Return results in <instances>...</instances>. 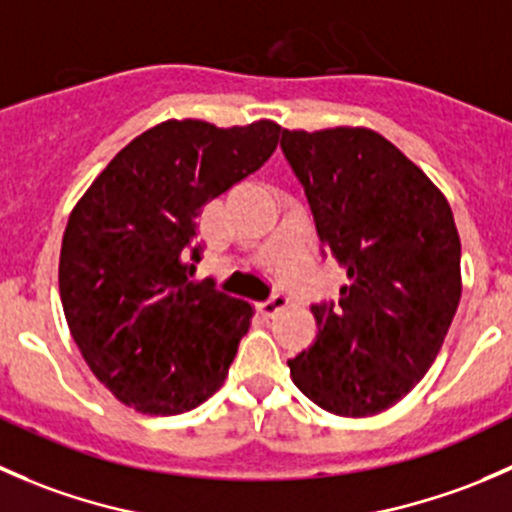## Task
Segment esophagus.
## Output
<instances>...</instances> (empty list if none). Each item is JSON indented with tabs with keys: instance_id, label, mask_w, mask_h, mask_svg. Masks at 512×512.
I'll return each mask as SVG.
<instances>
[{
	"instance_id": "1",
	"label": "esophagus",
	"mask_w": 512,
	"mask_h": 512,
	"mask_svg": "<svg viewBox=\"0 0 512 512\" xmlns=\"http://www.w3.org/2000/svg\"><path fill=\"white\" fill-rule=\"evenodd\" d=\"M286 306H288V298L283 296V293H273L271 298H266V301L258 303V311H261V316L273 318L276 313H281Z\"/></svg>"
}]
</instances>
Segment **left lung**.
I'll return each mask as SVG.
<instances>
[{
  "label": "left lung",
  "mask_w": 512,
  "mask_h": 512,
  "mask_svg": "<svg viewBox=\"0 0 512 512\" xmlns=\"http://www.w3.org/2000/svg\"><path fill=\"white\" fill-rule=\"evenodd\" d=\"M321 256L346 266L338 301L313 303L316 341L288 361L323 411L376 416L416 388L460 301V239L430 179L371 129L288 131Z\"/></svg>",
  "instance_id": "8db88e82"
}]
</instances>
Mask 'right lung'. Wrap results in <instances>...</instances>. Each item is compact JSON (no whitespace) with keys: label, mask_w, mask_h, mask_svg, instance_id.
Masks as SVG:
<instances>
[{"label":"right lung","mask_w":512,"mask_h":512,"mask_svg":"<svg viewBox=\"0 0 512 512\" xmlns=\"http://www.w3.org/2000/svg\"><path fill=\"white\" fill-rule=\"evenodd\" d=\"M281 126L164 121L126 144L74 206L59 256L69 331L94 376L126 406L176 416L214 396L249 331L251 306L201 258V206L261 169Z\"/></svg>","instance_id":"1"}]
</instances>
